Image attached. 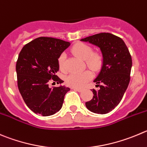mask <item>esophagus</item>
I'll use <instances>...</instances> for the list:
<instances>
[{"mask_svg":"<svg viewBox=\"0 0 147 147\" xmlns=\"http://www.w3.org/2000/svg\"><path fill=\"white\" fill-rule=\"evenodd\" d=\"M72 89H74L76 91H78V92H82L83 90V88H72Z\"/></svg>","mask_w":147,"mask_h":147,"instance_id":"esophagus-1","label":"esophagus"}]
</instances>
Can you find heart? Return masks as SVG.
Wrapping results in <instances>:
<instances>
[{
	"instance_id": "heart-1",
	"label": "heart",
	"mask_w": 147,
	"mask_h": 147,
	"mask_svg": "<svg viewBox=\"0 0 147 147\" xmlns=\"http://www.w3.org/2000/svg\"><path fill=\"white\" fill-rule=\"evenodd\" d=\"M72 52L75 57L81 60H85L88 67L94 71H97L101 68L103 63L102 55L98 52L93 53L92 49L84 43H77L72 48ZM66 56L62 53L58 59V64L60 70L65 71ZM92 72L90 70L83 72H73L69 74L67 78V83L72 87L81 88L92 78Z\"/></svg>"
}]
</instances>
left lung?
<instances>
[{"instance_id": "1", "label": "left lung", "mask_w": 147, "mask_h": 147, "mask_svg": "<svg viewBox=\"0 0 147 147\" xmlns=\"http://www.w3.org/2000/svg\"><path fill=\"white\" fill-rule=\"evenodd\" d=\"M80 41L99 48L103 57L101 70L94 80L96 87L100 88L93 89L94 96L86 106L94 113L107 114L118 105L129 84L132 67L131 54L124 41L111 33L96 34Z\"/></svg>"}]
</instances>
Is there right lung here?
Segmentation results:
<instances>
[{"label":"right lung","mask_w":147,"mask_h":147,"mask_svg":"<svg viewBox=\"0 0 147 147\" xmlns=\"http://www.w3.org/2000/svg\"><path fill=\"white\" fill-rule=\"evenodd\" d=\"M70 42L48 37H40L26 44L20 51L16 65L19 90L27 106L42 116L54 115L61 109L64 96L70 88L56 73L58 59ZM51 79L60 86L48 87Z\"/></svg>","instance_id":"right-lung-1"}]
</instances>
